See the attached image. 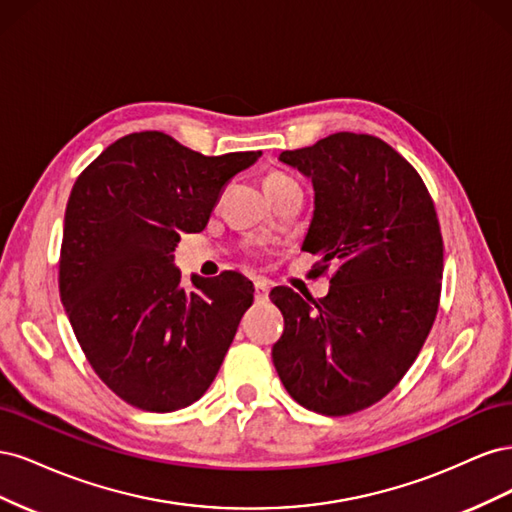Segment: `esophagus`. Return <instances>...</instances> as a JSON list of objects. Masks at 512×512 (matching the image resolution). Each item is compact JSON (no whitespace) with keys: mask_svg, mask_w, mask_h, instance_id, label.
Here are the masks:
<instances>
[{"mask_svg":"<svg viewBox=\"0 0 512 512\" xmlns=\"http://www.w3.org/2000/svg\"><path fill=\"white\" fill-rule=\"evenodd\" d=\"M254 299H256V303H265L269 299V284L267 282L258 280L254 284Z\"/></svg>","mask_w":512,"mask_h":512,"instance_id":"1","label":"esophagus"}]
</instances>
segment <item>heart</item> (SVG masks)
I'll return each instance as SVG.
<instances>
[{
  "mask_svg": "<svg viewBox=\"0 0 512 512\" xmlns=\"http://www.w3.org/2000/svg\"><path fill=\"white\" fill-rule=\"evenodd\" d=\"M273 179H288V177H284V175H271L267 181H273Z\"/></svg>",
  "mask_w": 512,
  "mask_h": 512,
  "instance_id": "b5f03b06",
  "label": "heart"
}]
</instances>
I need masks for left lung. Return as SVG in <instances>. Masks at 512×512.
Returning <instances> with one entry per match:
<instances>
[{
    "label": "left lung",
    "instance_id": "1",
    "mask_svg": "<svg viewBox=\"0 0 512 512\" xmlns=\"http://www.w3.org/2000/svg\"><path fill=\"white\" fill-rule=\"evenodd\" d=\"M280 162L314 183L301 250L335 267L327 297L271 290L284 314L273 365L294 401L327 416L374 406L404 378L438 314L444 243L423 179L369 134L337 132Z\"/></svg>",
    "mask_w": 512,
    "mask_h": 512
}]
</instances>
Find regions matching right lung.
<instances>
[{"mask_svg":"<svg viewBox=\"0 0 512 512\" xmlns=\"http://www.w3.org/2000/svg\"><path fill=\"white\" fill-rule=\"evenodd\" d=\"M260 151L203 156L164 132L108 145L76 179L64 218L59 294L100 380L130 406L173 412L205 395L254 286L241 273L192 275L175 247L200 232L224 185Z\"/></svg>","mask_w":512,"mask_h":512,"instance_id":"add662e5","label":"right lung"}]
</instances>
